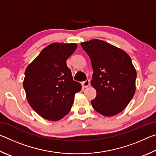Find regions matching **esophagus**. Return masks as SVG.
<instances>
[{"label":"esophagus","instance_id":"obj_1","mask_svg":"<svg viewBox=\"0 0 156 156\" xmlns=\"http://www.w3.org/2000/svg\"><path fill=\"white\" fill-rule=\"evenodd\" d=\"M89 84H90V81H89V80H86L85 81L82 82V85L84 87H87L89 86Z\"/></svg>","mask_w":156,"mask_h":156}]
</instances>
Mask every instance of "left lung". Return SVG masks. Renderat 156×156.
<instances>
[{
	"instance_id": "left-lung-1",
	"label": "left lung",
	"mask_w": 156,
	"mask_h": 156,
	"mask_svg": "<svg viewBox=\"0 0 156 156\" xmlns=\"http://www.w3.org/2000/svg\"><path fill=\"white\" fill-rule=\"evenodd\" d=\"M81 46L91 60V81L96 90L94 109L105 116L117 115L125 109L136 91V70L130 56L121 49L94 39Z\"/></svg>"
}]
</instances>
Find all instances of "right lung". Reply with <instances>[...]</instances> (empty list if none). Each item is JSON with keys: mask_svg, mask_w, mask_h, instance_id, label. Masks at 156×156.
<instances>
[{"mask_svg": "<svg viewBox=\"0 0 156 156\" xmlns=\"http://www.w3.org/2000/svg\"><path fill=\"white\" fill-rule=\"evenodd\" d=\"M76 48V43H51L26 68L23 87L27 101L44 119H62L70 112L75 94L81 90L66 63Z\"/></svg>", "mask_w": 156, "mask_h": 156, "instance_id": "obj_1", "label": "right lung"}]
</instances>
